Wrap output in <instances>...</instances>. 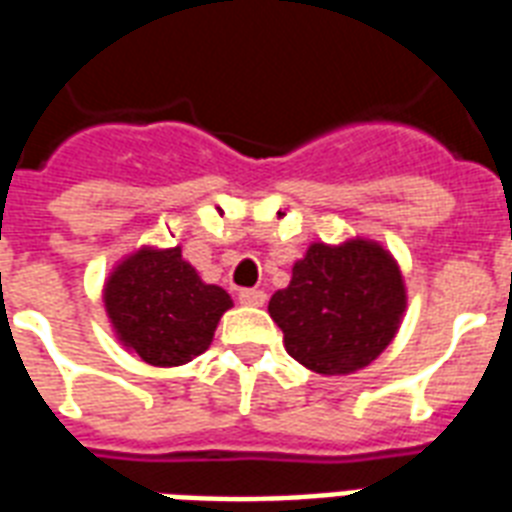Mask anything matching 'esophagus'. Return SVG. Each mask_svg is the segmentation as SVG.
Here are the masks:
<instances>
[{
    "mask_svg": "<svg viewBox=\"0 0 512 512\" xmlns=\"http://www.w3.org/2000/svg\"><path fill=\"white\" fill-rule=\"evenodd\" d=\"M239 303H244V306H263L265 292L263 290H241Z\"/></svg>",
    "mask_w": 512,
    "mask_h": 512,
    "instance_id": "1",
    "label": "esophagus"
}]
</instances>
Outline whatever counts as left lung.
<instances>
[{
	"instance_id": "left-lung-1",
	"label": "left lung",
	"mask_w": 512,
	"mask_h": 512,
	"mask_svg": "<svg viewBox=\"0 0 512 512\" xmlns=\"http://www.w3.org/2000/svg\"><path fill=\"white\" fill-rule=\"evenodd\" d=\"M405 311L403 273L381 244H311L268 314L292 360L322 376L365 368L392 343Z\"/></svg>"
}]
</instances>
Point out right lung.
<instances>
[{"instance_id": "obj_1", "label": "right lung", "mask_w": 512, "mask_h": 512, "mask_svg": "<svg viewBox=\"0 0 512 512\" xmlns=\"http://www.w3.org/2000/svg\"><path fill=\"white\" fill-rule=\"evenodd\" d=\"M104 306L123 346L155 368H174L209 349L233 300L201 282L179 247H142L109 273Z\"/></svg>"}]
</instances>
